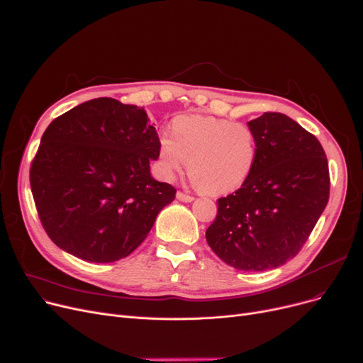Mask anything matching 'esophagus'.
I'll list each match as a JSON object with an SVG mask.
<instances>
[{
	"instance_id": "esophagus-1",
	"label": "esophagus",
	"mask_w": 363,
	"mask_h": 363,
	"mask_svg": "<svg viewBox=\"0 0 363 363\" xmlns=\"http://www.w3.org/2000/svg\"><path fill=\"white\" fill-rule=\"evenodd\" d=\"M176 196H177L179 201H183V202H191V201H194V196L186 195V194H183V192H177Z\"/></svg>"
}]
</instances>
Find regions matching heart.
Returning a JSON list of instances; mask_svg holds the SVG:
<instances>
[{
    "instance_id": "1",
    "label": "heart",
    "mask_w": 363,
    "mask_h": 363,
    "mask_svg": "<svg viewBox=\"0 0 363 363\" xmlns=\"http://www.w3.org/2000/svg\"><path fill=\"white\" fill-rule=\"evenodd\" d=\"M257 157L252 128L214 116L186 114L171 123V137L159 138L157 165L172 179L187 161L192 183L207 195L237 191L247 180Z\"/></svg>"
}]
</instances>
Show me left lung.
Returning <instances> with one entry per match:
<instances>
[{"label":"left lung","instance_id":"left-lung-1","mask_svg":"<svg viewBox=\"0 0 363 363\" xmlns=\"http://www.w3.org/2000/svg\"><path fill=\"white\" fill-rule=\"evenodd\" d=\"M249 126L256 164L240 189L217 199L206 238L225 264L265 271L299 253L328 204L330 179L320 141L286 114L268 111Z\"/></svg>","mask_w":363,"mask_h":363}]
</instances>
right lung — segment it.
Returning <instances> with one entry per match:
<instances>
[{"mask_svg": "<svg viewBox=\"0 0 363 363\" xmlns=\"http://www.w3.org/2000/svg\"><path fill=\"white\" fill-rule=\"evenodd\" d=\"M157 147L146 111L118 99L86 101L56 118L30 169L49 238L89 262H114L133 253L177 192L150 177Z\"/></svg>", "mask_w": 363, "mask_h": 363, "instance_id": "add662e5", "label": "right lung"}]
</instances>
